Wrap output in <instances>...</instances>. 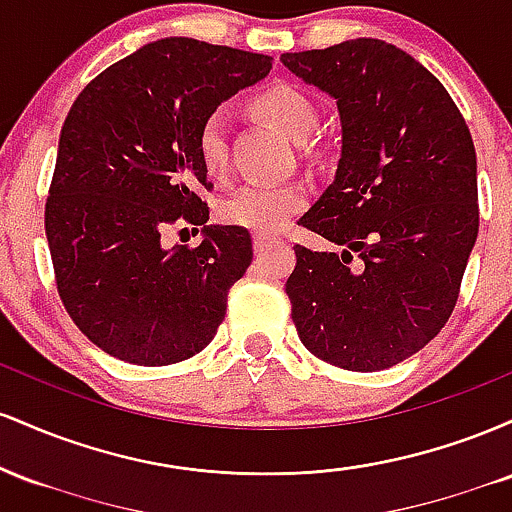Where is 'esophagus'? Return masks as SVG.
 I'll return each mask as SVG.
<instances>
[{
	"instance_id": "obj_1",
	"label": "esophagus",
	"mask_w": 512,
	"mask_h": 512,
	"mask_svg": "<svg viewBox=\"0 0 512 512\" xmlns=\"http://www.w3.org/2000/svg\"><path fill=\"white\" fill-rule=\"evenodd\" d=\"M276 243H279V240H276V238L260 236V233H255V252H257V255H262V252H267L269 248H274Z\"/></svg>"
}]
</instances>
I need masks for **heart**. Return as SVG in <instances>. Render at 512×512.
<instances>
[{"instance_id": "b5f03b06", "label": "heart", "mask_w": 512, "mask_h": 512, "mask_svg": "<svg viewBox=\"0 0 512 512\" xmlns=\"http://www.w3.org/2000/svg\"><path fill=\"white\" fill-rule=\"evenodd\" d=\"M257 108L274 122L293 142H305L317 127L315 103L296 86L279 84L257 96ZM197 149L209 173H221L228 161V113L214 110L202 122L197 134ZM305 190L301 185H272L252 180L231 192L221 204V219L231 226L248 228L260 236L279 233L293 214L305 207Z\"/></svg>"}]
</instances>
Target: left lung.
Here are the masks:
<instances>
[{"mask_svg": "<svg viewBox=\"0 0 512 512\" xmlns=\"http://www.w3.org/2000/svg\"><path fill=\"white\" fill-rule=\"evenodd\" d=\"M281 62L334 98L342 156L301 226L339 245H296L286 281L310 354L373 373L443 330L479 233L477 154L450 93L395 45L356 38Z\"/></svg>", "mask_w": 512, "mask_h": 512, "instance_id": "obj_1", "label": "left lung"}]
</instances>
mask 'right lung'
I'll use <instances>...</instances> for the list:
<instances>
[{
	"mask_svg": "<svg viewBox=\"0 0 512 512\" xmlns=\"http://www.w3.org/2000/svg\"><path fill=\"white\" fill-rule=\"evenodd\" d=\"M272 69L255 55L163 38L79 93L60 134L45 204L57 291L81 332L137 366L185 361L214 339L252 262L240 226H216L197 134L209 113ZM204 225L197 249H166L168 222Z\"/></svg>",
	"mask_w": 512,
	"mask_h": 512,
	"instance_id": "obj_1",
	"label": "right lung"
}]
</instances>
